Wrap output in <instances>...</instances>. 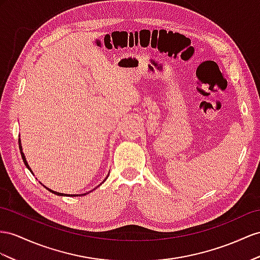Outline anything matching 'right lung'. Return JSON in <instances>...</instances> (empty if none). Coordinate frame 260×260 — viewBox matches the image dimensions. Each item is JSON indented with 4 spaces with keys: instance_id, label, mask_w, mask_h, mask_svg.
<instances>
[{
    "instance_id": "1",
    "label": "right lung",
    "mask_w": 260,
    "mask_h": 260,
    "mask_svg": "<svg viewBox=\"0 0 260 260\" xmlns=\"http://www.w3.org/2000/svg\"><path fill=\"white\" fill-rule=\"evenodd\" d=\"M18 145H19V150H21V155H22V158H23V161H24V164H25V166L26 167H27L29 170H30V168H29V166H28V164H27V161H26V158H25V155H24V152H23V150H22V145H21V139H18ZM30 172H32L31 170H30ZM105 180H106V178H105ZM47 190H49L50 192H52V193H55V194H57V196H70V194H64V193H60V192H56V191H52V190H50V189H48V188H46ZM91 192V191H90ZM85 194V193H84ZM83 194V196H84ZM72 196V194H71ZM75 196V194H73ZM76 196H81V194H76Z\"/></svg>"
}]
</instances>
